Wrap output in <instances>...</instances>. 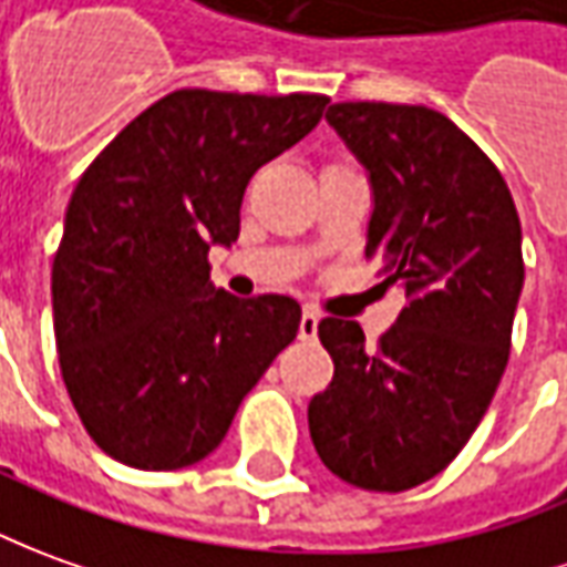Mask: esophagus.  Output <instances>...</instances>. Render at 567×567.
Listing matches in <instances>:
<instances>
[{
  "label": "esophagus",
  "instance_id": "esophagus-1",
  "mask_svg": "<svg viewBox=\"0 0 567 567\" xmlns=\"http://www.w3.org/2000/svg\"><path fill=\"white\" fill-rule=\"evenodd\" d=\"M318 323L321 315L315 308H302V318H299V339H315L318 336Z\"/></svg>",
  "mask_w": 567,
  "mask_h": 567
}]
</instances>
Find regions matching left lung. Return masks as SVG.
Masks as SVG:
<instances>
[{"mask_svg":"<svg viewBox=\"0 0 567 567\" xmlns=\"http://www.w3.org/2000/svg\"><path fill=\"white\" fill-rule=\"evenodd\" d=\"M327 120L370 172L364 256L408 306L377 349L354 321L318 323L336 370L308 429L342 482L398 494L447 470L491 408L525 284L522 221L497 166L444 113L339 101Z\"/></svg>","mask_w":567,"mask_h":567,"instance_id":"obj_1","label":"left lung"}]
</instances>
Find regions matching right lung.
<instances>
[{"mask_svg": "<svg viewBox=\"0 0 567 567\" xmlns=\"http://www.w3.org/2000/svg\"><path fill=\"white\" fill-rule=\"evenodd\" d=\"M327 104L178 89L82 172L52 265L54 342L70 401L107 456L147 472L209 456L296 339L299 302L216 290L209 246L237 240L249 178Z\"/></svg>", "mask_w": 567, "mask_h": 567, "instance_id": "right-lung-1", "label": "right lung"}]
</instances>
